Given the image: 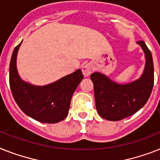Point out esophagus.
I'll list each match as a JSON object with an SVG mask.
<instances>
[{"label":"esophagus","instance_id":"1","mask_svg":"<svg viewBox=\"0 0 160 160\" xmlns=\"http://www.w3.org/2000/svg\"><path fill=\"white\" fill-rule=\"evenodd\" d=\"M82 71L83 75L85 76V77H88L92 72V65L90 64H87L83 66L82 68Z\"/></svg>","mask_w":160,"mask_h":160}]
</instances>
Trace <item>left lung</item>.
<instances>
[{"label":"left lung","mask_w":160,"mask_h":160,"mask_svg":"<svg viewBox=\"0 0 160 160\" xmlns=\"http://www.w3.org/2000/svg\"><path fill=\"white\" fill-rule=\"evenodd\" d=\"M146 57L145 69L139 79L118 84L101 72H94L91 79L94 85L96 110L101 117L118 121L135 113L146 105L154 86V64L151 52L143 41L137 42Z\"/></svg>","instance_id":"1"}]
</instances>
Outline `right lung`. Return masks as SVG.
I'll use <instances>...</instances> for the list:
<instances>
[{
	"mask_svg": "<svg viewBox=\"0 0 160 160\" xmlns=\"http://www.w3.org/2000/svg\"><path fill=\"white\" fill-rule=\"evenodd\" d=\"M22 42L14 48L10 64V87L21 110L33 119L46 123L59 122L67 117L72 94L83 78L81 69L46 86L23 81L18 73L16 58Z\"/></svg>",
	"mask_w": 160,
	"mask_h": 160,
	"instance_id": "right-lung-1",
	"label": "right lung"
}]
</instances>
